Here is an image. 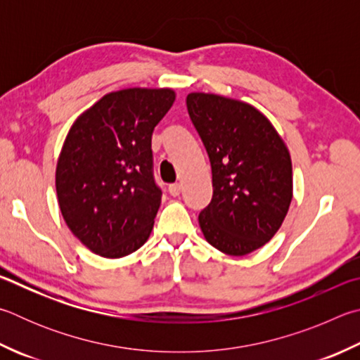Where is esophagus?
<instances>
[{
    "label": "esophagus",
    "mask_w": 360,
    "mask_h": 360,
    "mask_svg": "<svg viewBox=\"0 0 360 360\" xmlns=\"http://www.w3.org/2000/svg\"><path fill=\"white\" fill-rule=\"evenodd\" d=\"M181 184H172L168 187V192H169V195H172V197H178V195L181 193Z\"/></svg>",
    "instance_id": "1"
}]
</instances>
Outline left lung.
Wrapping results in <instances>:
<instances>
[{
	"mask_svg": "<svg viewBox=\"0 0 360 360\" xmlns=\"http://www.w3.org/2000/svg\"><path fill=\"white\" fill-rule=\"evenodd\" d=\"M187 110L212 168V200L198 215L205 239L231 257L276 236L292 200L288 146L272 122L244 101L191 93Z\"/></svg>",
	"mask_w": 360,
	"mask_h": 360,
	"instance_id": "8db88e82",
	"label": "left lung"
}]
</instances>
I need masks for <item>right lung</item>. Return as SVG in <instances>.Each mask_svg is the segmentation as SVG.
Instances as JSON below:
<instances>
[{
    "label": "right lung",
    "instance_id": "add662e5",
    "mask_svg": "<svg viewBox=\"0 0 360 360\" xmlns=\"http://www.w3.org/2000/svg\"><path fill=\"white\" fill-rule=\"evenodd\" d=\"M174 99L172 88L113 91L69 129L56 163L58 205L72 234L99 257H127L153 231L162 192L151 139Z\"/></svg>",
    "mask_w": 360,
    "mask_h": 360
}]
</instances>
